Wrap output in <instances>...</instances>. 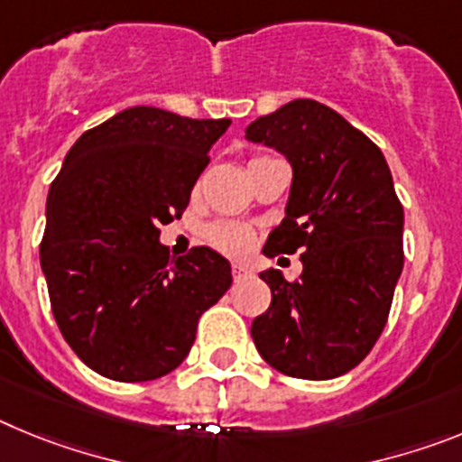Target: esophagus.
Instances as JSON below:
<instances>
[{
	"mask_svg": "<svg viewBox=\"0 0 462 462\" xmlns=\"http://www.w3.org/2000/svg\"><path fill=\"white\" fill-rule=\"evenodd\" d=\"M231 273H234V280H245V277H250L252 271L247 266H243V263H234V268H231Z\"/></svg>",
	"mask_w": 462,
	"mask_h": 462,
	"instance_id": "1",
	"label": "esophagus"
}]
</instances>
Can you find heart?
<instances>
[{"label": "heart", "mask_w": 462, "mask_h": 462, "mask_svg": "<svg viewBox=\"0 0 462 462\" xmlns=\"http://www.w3.org/2000/svg\"><path fill=\"white\" fill-rule=\"evenodd\" d=\"M208 243L219 252L231 256H240L250 250L254 243V234L250 226L238 222H217L208 228Z\"/></svg>", "instance_id": "heart-1"}]
</instances>
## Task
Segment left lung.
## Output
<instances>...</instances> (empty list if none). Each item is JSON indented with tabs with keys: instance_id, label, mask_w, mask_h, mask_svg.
<instances>
[{
	"instance_id": "left-lung-1",
	"label": "left lung",
	"mask_w": 462,
	"mask_h": 462,
	"mask_svg": "<svg viewBox=\"0 0 462 462\" xmlns=\"http://www.w3.org/2000/svg\"><path fill=\"white\" fill-rule=\"evenodd\" d=\"M245 138L287 157L293 169L287 215L263 254L300 252L287 282L261 273L271 308L252 321L268 365L298 379H333L368 356L389 319L402 273V206L382 150L340 113L293 99L245 129Z\"/></svg>"
}]
</instances>
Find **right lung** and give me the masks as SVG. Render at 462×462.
Here are the masks:
<instances>
[{
  "label": "right lung",
  "instance_id": "1",
  "mask_svg": "<svg viewBox=\"0 0 462 462\" xmlns=\"http://www.w3.org/2000/svg\"><path fill=\"white\" fill-rule=\"evenodd\" d=\"M228 125L134 106L64 157L48 191L41 268L64 340L94 373L116 382L169 374L201 314L231 287V263L215 250L171 259L159 243Z\"/></svg>",
  "mask_w": 462,
  "mask_h": 462
}]
</instances>
